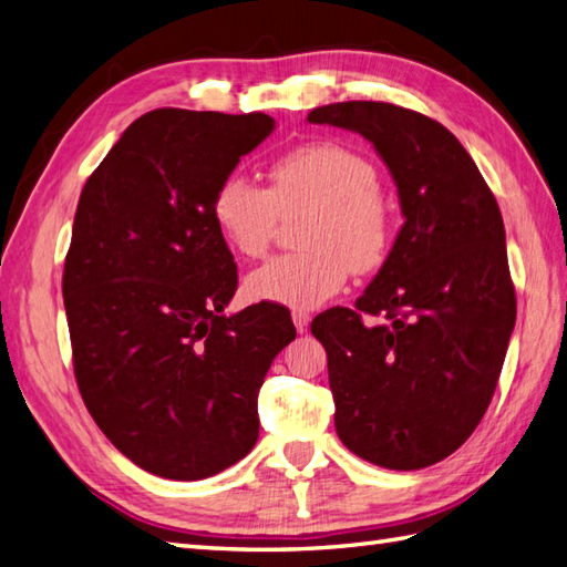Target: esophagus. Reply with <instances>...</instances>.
<instances>
[{"label": "esophagus", "instance_id": "34e87169", "mask_svg": "<svg viewBox=\"0 0 567 567\" xmlns=\"http://www.w3.org/2000/svg\"><path fill=\"white\" fill-rule=\"evenodd\" d=\"M292 321H295V328L299 333H307V328L311 323V313L297 309V311H292Z\"/></svg>", "mask_w": 567, "mask_h": 567}]
</instances>
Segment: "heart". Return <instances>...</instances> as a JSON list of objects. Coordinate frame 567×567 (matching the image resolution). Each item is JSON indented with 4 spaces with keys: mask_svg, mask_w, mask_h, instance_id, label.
Returning a JSON list of instances; mask_svg holds the SVG:
<instances>
[{
    "mask_svg": "<svg viewBox=\"0 0 567 567\" xmlns=\"http://www.w3.org/2000/svg\"><path fill=\"white\" fill-rule=\"evenodd\" d=\"M309 209L299 244L248 275L258 301L311 309L346 287L350 272H370L386 258L391 215L379 195L374 166L338 142H311L282 154L268 168V188L244 176L224 178L213 197L219 236L241 258H260L280 217Z\"/></svg>",
    "mask_w": 567,
    "mask_h": 567,
    "instance_id": "obj_1",
    "label": "heart"
}]
</instances>
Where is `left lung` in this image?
Returning a JSON list of instances; mask_svg holds the SVG:
<instances>
[{"label": "left lung", "mask_w": 567, "mask_h": 567, "mask_svg": "<svg viewBox=\"0 0 567 567\" xmlns=\"http://www.w3.org/2000/svg\"><path fill=\"white\" fill-rule=\"evenodd\" d=\"M307 121L372 142L405 219L354 309L311 321L328 354L336 432L370 464L432 466L481 423L515 331L503 215L462 142L423 113L346 101Z\"/></svg>", "instance_id": "8db88e82"}]
</instances>
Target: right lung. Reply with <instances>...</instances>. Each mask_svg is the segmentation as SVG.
<instances>
[{
    "mask_svg": "<svg viewBox=\"0 0 567 567\" xmlns=\"http://www.w3.org/2000/svg\"><path fill=\"white\" fill-rule=\"evenodd\" d=\"M272 130L266 113H144L79 197L62 278L74 377L101 432L154 476L200 481L251 452L258 389L297 336L278 305L224 313L236 266L213 197Z\"/></svg>",
    "mask_w": 567,
    "mask_h": 567,
    "instance_id": "1",
    "label": "right lung"
}]
</instances>
